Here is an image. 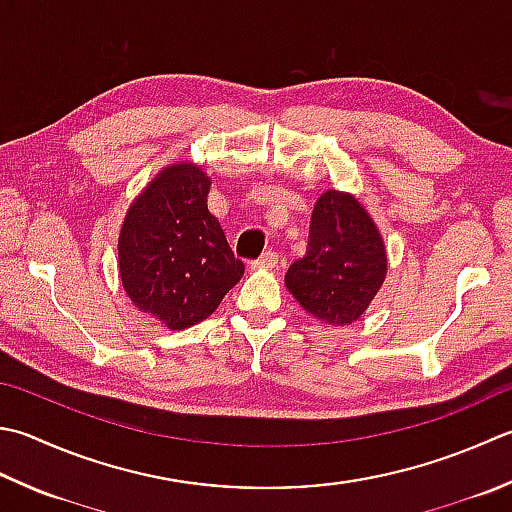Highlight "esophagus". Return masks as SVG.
Listing matches in <instances>:
<instances>
[{"mask_svg":"<svg viewBox=\"0 0 512 512\" xmlns=\"http://www.w3.org/2000/svg\"><path fill=\"white\" fill-rule=\"evenodd\" d=\"M277 253L275 250H266V253L262 257H257L250 262V268L253 270H268V268H275L277 266Z\"/></svg>","mask_w":512,"mask_h":512,"instance_id":"obj_1","label":"esophagus"}]
</instances>
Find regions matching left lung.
<instances>
[{"mask_svg":"<svg viewBox=\"0 0 512 512\" xmlns=\"http://www.w3.org/2000/svg\"><path fill=\"white\" fill-rule=\"evenodd\" d=\"M386 270V246L373 217L353 195L326 190L310 217L306 255L290 264L284 282L319 322L348 326L373 302Z\"/></svg>","mask_w":512,"mask_h":512,"instance_id":"left-lung-1","label":"left lung"}]
</instances>
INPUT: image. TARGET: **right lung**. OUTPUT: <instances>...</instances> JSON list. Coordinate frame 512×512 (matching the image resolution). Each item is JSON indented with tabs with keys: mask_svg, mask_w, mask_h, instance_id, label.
Wrapping results in <instances>:
<instances>
[{
	"mask_svg": "<svg viewBox=\"0 0 512 512\" xmlns=\"http://www.w3.org/2000/svg\"><path fill=\"white\" fill-rule=\"evenodd\" d=\"M210 177L179 162L130 204L117 242L126 295L170 330L213 315L244 275L219 219L208 210Z\"/></svg>",
	"mask_w": 512,
	"mask_h": 512,
	"instance_id": "right-lung-1",
	"label": "right lung"
}]
</instances>
